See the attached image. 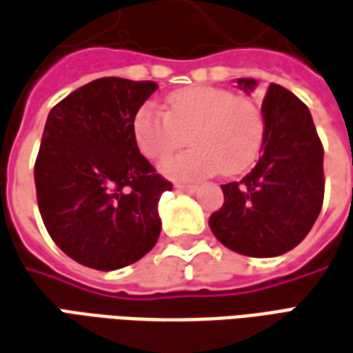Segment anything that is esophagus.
<instances>
[{
	"label": "esophagus",
	"mask_w": 353,
	"mask_h": 353,
	"mask_svg": "<svg viewBox=\"0 0 353 353\" xmlns=\"http://www.w3.org/2000/svg\"><path fill=\"white\" fill-rule=\"evenodd\" d=\"M176 189L177 191H185V193H195L199 187L193 185V183H177Z\"/></svg>",
	"instance_id": "34e87169"
}]
</instances>
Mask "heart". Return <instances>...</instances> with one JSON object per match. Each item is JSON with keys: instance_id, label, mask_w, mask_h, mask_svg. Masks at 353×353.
Segmentation results:
<instances>
[{"instance_id": "obj_1", "label": "heart", "mask_w": 353, "mask_h": 353, "mask_svg": "<svg viewBox=\"0 0 353 353\" xmlns=\"http://www.w3.org/2000/svg\"><path fill=\"white\" fill-rule=\"evenodd\" d=\"M265 114L247 96L226 88L191 86L168 96L166 114L152 102L143 104L131 119L139 152L160 160L183 143L187 152L166 158L160 172L172 179H201L218 172L237 174L253 164L265 141Z\"/></svg>"}]
</instances>
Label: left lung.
<instances>
[{"label":"left lung","instance_id":"left-lung-1","mask_svg":"<svg viewBox=\"0 0 353 353\" xmlns=\"http://www.w3.org/2000/svg\"><path fill=\"white\" fill-rule=\"evenodd\" d=\"M253 92L255 79H237ZM263 157L239 181L222 185L224 205L208 226L228 249L247 257H278L307 236L323 196V145L307 106L280 85L263 100Z\"/></svg>","mask_w":353,"mask_h":353}]
</instances>
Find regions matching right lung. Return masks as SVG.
Wrapping results in <instances>:
<instances>
[{
	"label": "right lung",
	"instance_id": "right-lung-1",
	"mask_svg": "<svg viewBox=\"0 0 353 353\" xmlns=\"http://www.w3.org/2000/svg\"><path fill=\"white\" fill-rule=\"evenodd\" d=\"M152 81L96 79L48 114L34 164L38 208L56 245L96 270L133 265L157 245L158 176L131 135Z\"/></svg>",
	"mask_w": 353,
	"mask_h": 353
}]
</instances>
